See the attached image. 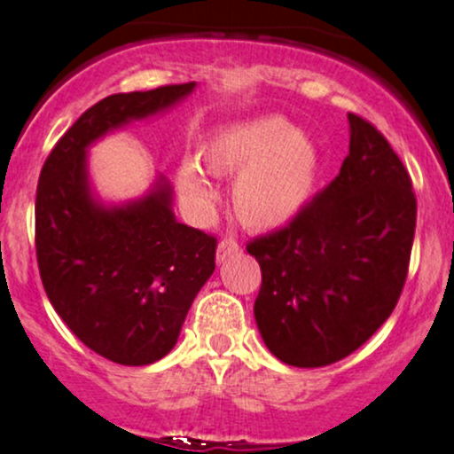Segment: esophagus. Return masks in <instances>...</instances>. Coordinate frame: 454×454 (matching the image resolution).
Masks as SVG:
<instances>
[{
	"label": "esophagus",
	"instance_id": "obj_1",
	"mask_svg": "<svg viewBox=\"0 0 454 454\" xmlns=\"http://www.w3.org/2000/svg\"><path fill=\"white\" fill-rule=\"evenodd\" d=\"M241 254V245H239L237 241H232V239H223V241H220V245H217V252H215V260L217 262H226L228 258H234Z\"/></svg>",
	"mask_w": 454,
	"mask_h": 454
}]
</instances>
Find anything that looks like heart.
I'll list each match as a JSON object with an SVG mask.
<instances>
[{
	"mask_svg": "<svg viewBox=\"0 0 454 454\" xmlns=\"http://www.w3.org/2000/svg\"><path fill=\"white\" fill-rule=\"evenodd\" d=\"M200 160L213 175H237L232 209L252 231H275L293 222L311 198L320 166L311 138L281 117L222 128L200 149ZM176 187L194 215L207 217L215 207V187L194 161L176 168Z\"/></svg>",
	"mask_w": 454,
	"mask_h": 454,
	"instance_id": "b5f03b06",
	"label": "heart"
}]
</instances>
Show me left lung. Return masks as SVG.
Wrapping results in <instances>:
<instances>
[{"mask_svg": "<svg viewBox=\"0 0 454 454\" xmlns=\"http://www.w3.org/2000/svg\"><path fill=\"white\" fill-rule=\"evenodd\" d=\"M340 175L288 226L254 239L262 286L254 316L281 363L325 367L361 348L397 305L414 243L416 196L399 155L348 113Z\"/></svg>", "mask_w": 454, "mask_h": 454, "instance_id": "1", "label": "left lung"}]
</instances>
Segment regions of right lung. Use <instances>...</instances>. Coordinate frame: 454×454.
Here are the masks:
<instances>
[{
	"instance_id": "1",
	"label": "right lung",
	"mask_w": 454,
	"mask_h": 454,
	"mask_svg": "<svg viewBox=\"0 0 454 454\" xmlns=\"http://www.w3.org/2000/svg\"><path fill=\"white\" fill-rule=\"evenodd\" d=\"M196 82L114 93L76 119L46 158L35 192V254L46 296L67 328L108 361L151 364L175 348L215 270L217 241L176 222L173 187L108 205L90 181L93 143L166 113Z\"/></svg>"
}]
</instances>
